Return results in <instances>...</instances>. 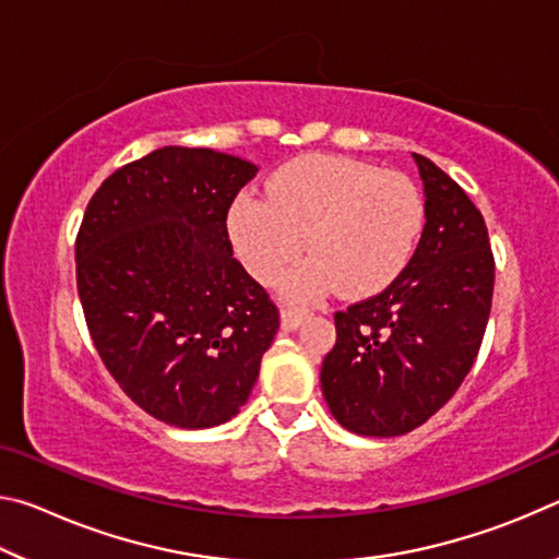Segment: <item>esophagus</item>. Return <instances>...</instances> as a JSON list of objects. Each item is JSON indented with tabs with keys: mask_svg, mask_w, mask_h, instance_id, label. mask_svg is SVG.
Segmentation results:
<instances>
[{
	"mask_svg": "<svg viewBox=\"0 0 559 559\" xmlns=\"http://www.w3.org/2000/svg\"><path fill=\"white\" fill-rule=\"evenodd\" d=\"M306 310H298V308H283L281 310V328L286 330V333H290V330L300 328L302 320H306Z\"/></svg>",
	"mask_w": 559,
	"mask_h": 559,
	"instance_id": "obj_1",
	"label": "esophagus"
}]
</instances>
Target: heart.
<instances>
[{"label":"heart","instance_id":"heart-1","mask_svg":"<svg viewBox=\"0 0 559 559\" xmlns=\"http://www.w3.org/2000/svg\"><path fill=\"white\" fill-rule=\"evenodd\" d=\"M266 192L269 200L241 194L231 204L229 239L261 283L276 281L308 246L313 257L283 281L296 300L337 286L353 298L386 288L409 263L424 226V200L409 177L349 157L293 159Z\"/></svg>","mask_w":559,"mask_h":559}]
</instances>
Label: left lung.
Segmentation results:
<instances>
[{"label":"left lung","instance_id":"obj_1","mask_svg":"<svg viewBox=\"0 0 559 559\" xmlns=\"http://www.w3.org/2000/svg\"><path fill=\"white\" fill-rule=\"evenodd\" d=\"M412 157L427 219L419 246L380 296L335 313L337 340L320 370L330 412L359 437H402L451 400L484 343L493 300L484 216L431 159Z\"/></svg>","mask_w":559,"mask_h":559}]
</instances>
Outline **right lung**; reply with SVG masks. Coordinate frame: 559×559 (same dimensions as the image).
<instances>
[{
    "label": "right lung",
    "instance_id": "add662e5",
    "mask_svg": "<svg viewBox=\"0 0 559 559\" xmlns=\"http://www.w3.org/2000/svg\"><path fill=\"white\" fill-rule=\"evenodd\" d=\"M249 159L169 145L112 173L75 239L93 345L132 402L177 429L229 421L259 380L278 308L234 259L226 214Z\"/></svg>",
    "mask_w": 559,
    "mask_h": 559
}]
</instances>
